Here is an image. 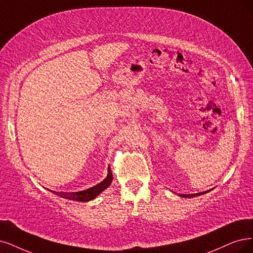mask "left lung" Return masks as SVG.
I'll use <instances>...</instances> for the list:
<instances>
[{"label":"left lung","instance_id":"left-lung-1","mask_svg":"<svg viewBox=\"0 0 253 253\" xmlns=\"http://www.w3.org/2000/svg\"><path fill=\"white\" fill-rule=\"evenodd\" d=\"M209 192H211V190H210V191H207V192H201V193H197V194H190V195L179 194L178 196H180V197H183V198H193V197H196V196H201V195L207 194V193H209Z\"/></svg>","mask_w":253,"mask_h":253}]
</instances>
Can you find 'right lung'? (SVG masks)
<instances>
[{
  "instance_id": "obj_1",
  "label": "right lung",
  "mask_w": 253,
  "mask_h": 253,
  "mask_svg": "<svg viewBox=\"0 0 253 253\" xmlns=\"http://www.w3.org/2000/svg\"><path fill=\"white\" fill-rule=\"evenodd\" d=\"M109 170V168H108ZM112 181V174L110 171H108V174L106 176V178L101 181L100 183L93 185L92 188H89L87 190L84 191H80V192H71V193H67V192H54V191H50L55 195H58L62 198L69 199V200H75V201H81V202H87L90 201L92 199H95L97 196H99L103 191L105 189H107L109 184Z\"/></svg>"
}]
</instances>
